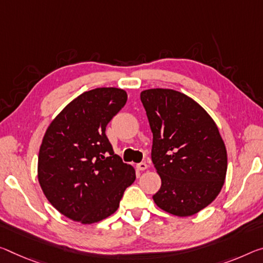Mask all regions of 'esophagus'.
<instances>
[{
    "label": "esophagus",
    "mask_w": 263,
    "mask_h": 263,
    "mask_svg": "<svg viewBox=\"0 0 263 263\" xmlns=\"http://www.w3.org/2000/svg\"><path fill=\"white\" fill-rule=\"evenodd\" d=\"M137 168L139 171H145L147 168V164L146 162H139V164H137Z\"/></svg>",
    "instance_id": "esophagus-1"
}]
</instances>
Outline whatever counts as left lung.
<instances>
[{
  "mask_svg": "<svg viewBox=\"0 0 263 263\" xmlns=\"http://www.w3.org/2000/svg\"><path fill=\"white\" fill-rule=\"evenodd\" d=\"M140 101L153 133L152 162L161 178L154 202L173 215L198 213L218 197L226 178L227 152L218 126L179 91L145 90Z\"/></svg>",
  "mask_w": 263,
  "mask_h": 263,
  "instance_id": "8db88e82",
  "label": "left lung"
}]
</instances>
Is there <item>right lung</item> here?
Segmentation results:
<instances>
[{"label":"right lung","mask_w":263,"mask_h":263,"mask_svg":"<svg viewBox=\"0 0 263 263\" xmlns=\"http://www.w3.org/2000/svg\"><path fill=\"white\" fill-rule=\"evenodd\" d=\"M127 95L98 87L78 96L50 124L39 153V181L49 202L66 218L93 223L118 210L125 190L136 180L107 139L110 120Z\"/></svg>","instance_id":"add662e5"}]
</instances>
